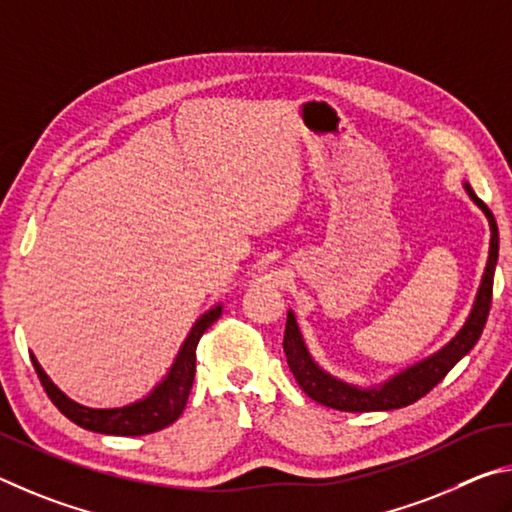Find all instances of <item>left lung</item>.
<instances>
[{
    "label": "left lung",
    "instance_id": "8db88e82",
    "mask_svg": "<svg viewBox=\"0 0 512 512\" xmlns=\"http://www.w3.org/2000/svg\"><path fill=\"white\" fill-rule=\"evenodd\" d=\"M463 186L472 197V202L486 213L492 238H490L488 265H486V272H483L477 301H474L470 317L465 321V326L459 330V335H456L450 344L443 346L441 351L434 353L432 357L418 362L416 366H409L407 371L393 375L389 382L380 384V387L360 389V387H353V384H346L342 380L333 378V375L326 373L324 369H319V364L310 357L306 342H303V337L299 333L297 319H294L292 312H288L283 351H285V357H288L294 380H297L299 387L308 393V398L330 409L360 411V414L362 411H389V409L407 407L411 402L427 396V393L454 369V364L459 362L463 355H468L472 351V346L479 342L483 326H486L488 321L490 306H492V281H495V267H497V256H499V229H497L495 215H492L486 202L479 200L470 184H463Z\"/></svg>",
    "mask_w": 512,
    "mask_h": 512
}]
</instances>
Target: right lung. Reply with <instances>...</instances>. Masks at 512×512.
<instances>
[{
  "label": "right lung",
  "instance_id": "add662e5",
  "mask_svg": "<svg viewBox=\"0 0 512 512\" xmlns=\"http://www.w3.org/2000/svg\"><path fill=\"white\" fill-rule=\"evenodd\" d=\"M222 315V306H215L209 312L197 319L191 333H188L184 346L179 348V355L175 357V364L170 366L164 382L150 393L148 398L139 402H132L128 407L119 409H89L78 405V402L69 400L56 384H53L47 373L42 371L35 357H31L33 369L38 373L44 391L51 398L53 405L60 409V414H65L71 423L78 427L89 429L96 434H112V436H143L159 432L168 425H173L175 420L182 416L186 407L188 393H191L193 380H195V348L200 337L206 333L213 321H218Z\"/></svg>",
  "mask_w": 512,
  "mask_h": 512
}]
</instances>
